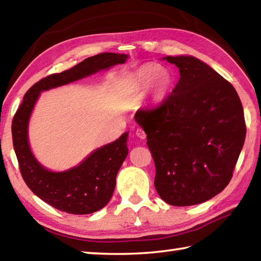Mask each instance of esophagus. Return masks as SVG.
Wrapping results in <instances>:
<instances>
[{
    "label": "esophagus",
    "instance_id": "obj_1",
    "mask_svg": "<svg viewBox=\"0 0 261 261\" xmlns=\"http://www.w3.org/2000/svg\"><path fill=\"white\" fill-rule=\"evenodd\" d=\"M136 136H137L138 138H140V139H145V138L147 137L146 132L143 131L142 129H137V130H136Z\"/></svg>",
    "mask_w": 261,
    "mask_h": 261
}]
</instances>
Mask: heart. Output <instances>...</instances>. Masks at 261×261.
<instances>
[{"mask_svg":"<svg viewBox=\"0 0 261 261\" xmlns=\"http://www.w3.org/2000/svg\"><path fill=\"white\" fill-rule=\"evenodd\" d=\"M171 75L157 64H147L124 77V85L134 93H143L150 87L153 102L159 103L167 96L171 86Z\"/></svg>","mask_w":261,"mask_h":261,"instance_id":"1","label":"heart"}]
</instances>
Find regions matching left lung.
Returning <instances> with one entry per match:
<instances>
[{"label":"left lung","mask_w":261,"mask_h":261,"mask_svg":"<svg viewBox=\"0 0 261 261\" xmlns=\"http://www.w3.org/2000/svg\"><path fill=\"white\" fill-rule=\"evenodd\" d=\"M179 81L157 108L138 110L154 166V187L166 203L190 206L208 201L229 184L246 139L234 87L192 56L165 57Z\"/></svg>","instance_id":"obj_1"}]
</instances>
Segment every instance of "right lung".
Masks as SVG:
<instances>
[{
  "label": "right lung",
  "instance_id": "right-lung-1",
  "mask_svg": "<svg viewBox=\"0 0 261 261\" xmlns=\"http://www.w3.org/2000/svg\"><path fill=\"white\" fill-rule=\"evenodd\" d=\"M127 55L103 53L88 57L73 68L51 74L25 93L12 121L14 151L22 178L28 187L55 208L70 214H90L103 208L112 197L116 174L127 156V132L118 140L94 150L84 162L55 173L38 162L28 140V124L40 92L84 79L114 65L124 64Z\"/></svg>",
  "mask_w": 261,
  "mask_h": 261
}]
</instances>
